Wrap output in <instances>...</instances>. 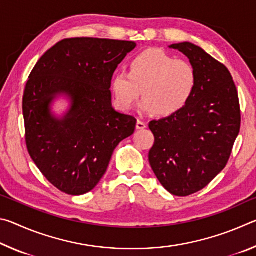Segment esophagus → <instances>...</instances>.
<instances>
[{
	"label": "esophagus",
	"instance_id": "1",
	"mask_svg": "<svg viewBox=\"0 0 256 256\" xmlns=\"http://www.w3.org/2000/svg\"><path fill=\"white\" fill-rule=\"evenodd\" d=\"M146 128V123L144 122V120H142L141 118H138V122H136V128L138 130H144Z\"/></svg>",
	"mask_w": 256,
	"mask_h": 256
}]
</instances>
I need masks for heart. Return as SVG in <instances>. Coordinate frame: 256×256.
<instances>
[{
  "label": "heart",
  "instance_id": "heart-1",
  "mask_svg": "<svg viewBox=\"0 0 256 256\" xmlns=\"http://www.w3.org/2000/svg\"><path fill=\"white\" fill-rule=\"evenodd\" d=\"M198 81L193 64L177 60L160 48H149L134 56L128 72L120 71L112 76V90L123 110L136 105L141 94L142 110L168 118L188 105Z\"/></svg>",
  "mask_w": 256,
  "mask_h": 256
}]
</instances>
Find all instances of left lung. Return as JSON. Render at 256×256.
Returning <instances> with one entry per match:
<instances>
[{
    "instance_id": "8db88e82",
    "label": "left lung",
    "mask_w": 256,
    "mask_h": 256,
    "mask_svg": "<svg viewBox=\"0 0 256 256\" xmlns=\"http://www.w3.org/2000/svg\"><path fill=\"white\" fill-rule=\"evenodd\" d=\"M170 47L188 56L198 81L183 110L149 123L154 136L149 162L168 192L188 196L226 167L240 130V107L235 82L224 64L188 42Z\"/></svg>"
}]
</instances>
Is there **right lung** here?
I'll list each match as a JSON object with an SVG mask.
<instances>
[{
  "label": "right lung",
  "mask_w": 256,
  "mask_h": 256,
  "mask_svg": "<svg viewBox=\"0 0 256 256\" xmlns=\"http://www.w3.org/2000/svg\"><path fill=\"white\" fill-rule=\"evenodd\" d=\"M134 42L68 38L42 56L22 98L26 144L47 180L60 192L82 196L105 174L120 141L134 133V116L112 106V78ZM60 94L70 110L58 119L50 104Z\"/></svg>",
  "instance_id": "obj_1"
}]
</instances>
